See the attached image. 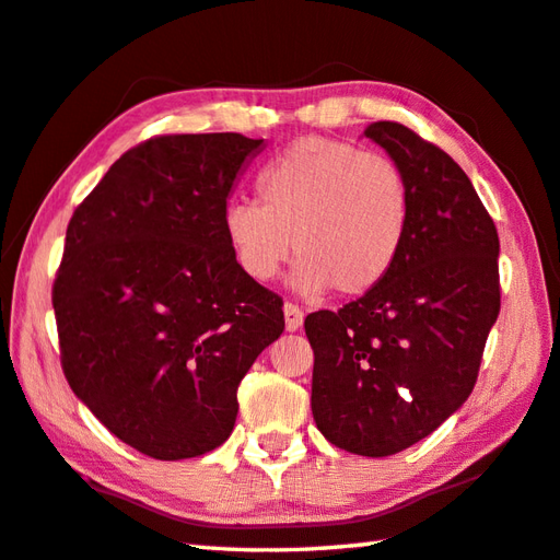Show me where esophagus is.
I'll list each match as a JSON object with an SVG mask.
<instances>
[{"label": "esophagus", "mask_w": 560, "mask_h": 560, "mask_svg": "<svg viewBox=\"0 0 560 560\" xmlns=\"http://www.w3.org/2000/svg\"><path fill=\"white\" fill-rule=\"evenodd\" d=\"M283 317H287V329L289 331L301 329V325H303V311H301L299 305L283 303Z\"/></svg>", "instance_id": "1"}]
</instances>
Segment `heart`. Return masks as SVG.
I'll return each instance as SVG.
<instances>
[{"label": "heart", "mask_w": 560, "mask_h": 560, "mask_svg": "<svg viewBox=\"0 0 560 560\" xmlns=\"http://www.w3.org/2000/svg\"><path fill=\"white\" fill-rule=\"evenodd\" d=\"M259 203L233 199L223 233L249 279L271 281L293 253V289L335 287L363 295L397 265L411 225L407 175L385 153L305 137L273 159L257 180Z\"/></svg>", "instance_id": "1"}]
</instances>
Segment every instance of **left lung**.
<instances>
[{
  "instance_id": "8db88e82",
  "label": "left lung",
  "mask_w": 560,
  "mask_h": 560,
  "mask_svg": "<svg viewBox=\"0 0 560 560\" xmlns=\"http://www.w3.org/2000/svg\"><path fill=\"white\" fill-rule=\"evenodd\" d=\"M363 137L407 175V243L359 301L307 315L305 335L319 431L353 455L387 457L431 435L471 395L501 311V243L445 151L399 122H373Z\"/></svg>"
}]
</instances>
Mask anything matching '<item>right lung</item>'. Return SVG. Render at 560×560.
<instances>
[{"label": "right lung", "mask_w": 560, "mask_h": 560, "mask_svg": "<svg viewBox=\"0 0 560 560\" xmlns=\"http://www.w3.org/2000/svg\"><path fill=\"white\" fill-rule=\"evenodd\" d=\"M265 139L168 135L129 149L67 225L52 307L69 387L153 459L229 440L237 385L283 331L237 267L223 209Z\"/></svg>", "instance_id": "right-lung-1"}]
</instances>
